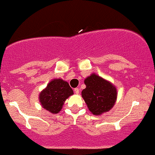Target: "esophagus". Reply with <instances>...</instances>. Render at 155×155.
Returning <instances> with one entry per match:
<instances>
[{
    "mask_svg": "<svg viewBox=\"0 0 155 155\" xmlns=\"http://www.w3.org/2000/svg\"><path fill=\"white\" fill-rule=\"evenodd\" d=\"M74 92L76 94H79V89L78 88V87H76V88L74 89Z\"/></svg>",
    "mask_w": 155,
    "mask_h": 155,
    "instance_id": "obj_1",
    "label": "esophagus"
}]
</instances>
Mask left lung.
<instances>
[{"label": "left lung", "mask_w": 155, "mask_h": 155, "mask_svg": "<svg viewBox=\"0 0 155 155\" xmlns=\"http://www.w3.org/2000/svg\"><path fill=\"white\" fill-rule=\"evenodd\" d=\"M84 83L86 87L82 90V97L93 115H101L114 107L118 92L113 84L96 73L87 76Z\"/></svg>", "instance_id": "obj_1"}]
</instances>
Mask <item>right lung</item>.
<instances>
[{
	"label": "right lung",
	"mask_w": 155,
	"mask_h": 155,
	"mask_svg": "<svg viewBox=\"0 0 155 155\" xmlns=\"http://www.w3.org/2000/svg\"><path fill=\"white\" fill-rule=\"evenodd\" d=\"M73 94V91L68 82L61 79H54L39 94L42 107L52 114L61 110L65 101Z\"/></svg>",
	"instance_id": "obj_1"
}]
</instances>
